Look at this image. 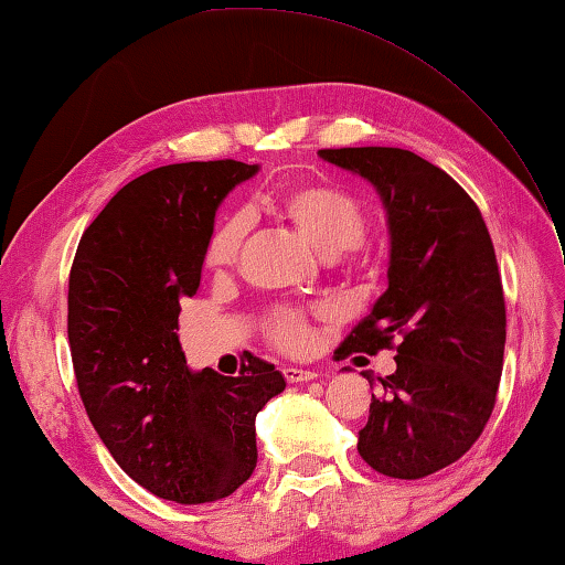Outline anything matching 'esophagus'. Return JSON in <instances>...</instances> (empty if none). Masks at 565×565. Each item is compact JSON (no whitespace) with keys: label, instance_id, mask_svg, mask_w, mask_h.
<instances>
[{"label":"esophagus","instance_id":"obj_1","mask_svg":"<svg viewBox=\"0 0 565 565\" xmlns=\"http://www.w3.org/2000/svg\"><path fill=\"white\" fill-rule=\"evenodd\" d=\"M282 374H285V380H288L290 384L310 382V380L318 377V372H315V370H300V367H285Z\"/></svg>","mask_w":565,"mask_h":565}]
</instances>
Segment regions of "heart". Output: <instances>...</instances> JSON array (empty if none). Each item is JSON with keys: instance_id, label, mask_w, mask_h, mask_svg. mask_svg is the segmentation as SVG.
<instances>
[{"instance_id": "b5f03b06", "label": "heart", "mask_w": 565, "mask_h": 565, "mask_svg": "<svg viewBox=\"0 0 565 565\" xmlns=\"http://www.w3.org/2000/svg\"><path fill=\"white\" fill-rule=\"evenodd\" d=\"M257 205L280 221L290 223L305 243L312 245L322 257L342 260L358 257L362 237L367 233L370 217L364 205L338 183L310 181L282 191L263 195ZM245 237V217L227 215L207 235L203 263L211 273L231 270ZM310 310L275 308L265 315L263 328L267 340L285 352H300L310 340Z\"/></svg>"}]
</instances>
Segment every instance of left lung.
<instances>
[{"label": "left lung", "instance_id": "1", "mask_svg": "<svg viewBox=\"0 0 565 565\" xmlns=\"http://www.w3.org/2000/svg\"><path fill=\"white\" fill-rule=\"evenodd\" d=\"M320 156L377 188L392 235L390 288L338 350L397 352V372L377 377L358 451L384 477H429L473 447L497 404L507 302L489 227L471 195L417 153L362 146Z\"/></svg>", "mask_w": 565, "mask_h": 565}]
</instances>
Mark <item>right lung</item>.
<instances>
[{"label": "right lung", "mask_w": 565, "mask_h": 565, "mask_svg": "<svg viewBox=\"0 0 565 565\" xmlns=\"http://www.w3.org/2000/svg\"><path fill=\"white\" fill-rule=\"evenodd\" d=\"M257 166L233 158L153 168L126 183L78 241L68 273V350L88 419L118 467L156 497H231L257 463L255 417L285 390L275 364L193 374L181 300L201 285L213 217Z\"/></svg>", "instance_id": "add662e5"}]
</instances>
